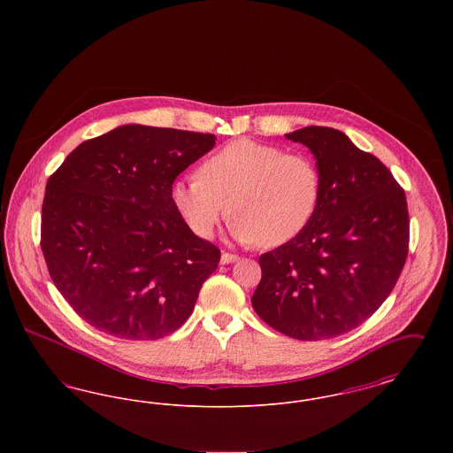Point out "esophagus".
<instances>
[{"label": "esophagus", "instance_id": "obj_1", "mask_svg": "<svg viewBox=\"0 0 453 453\" xmlns=\"http://www.w3.org/2000/svg\"><path fill=\"white\" fill-rule=\"evenodd\" d=\"M239 257L237 255H231V253H222L220 255V265H231V263H234L237 261Z\"/></svg>", "mask_w": 453, "mask_h": 453}]
</instances>
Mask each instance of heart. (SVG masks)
<instances>
[{
  "instance_id": "obj_1",
  "label": "heart",
  "mask_w": 453,
  "mask_h": 453,
  "mask_svg": "<svg viewBox=\"0 0 453 453\" xmlns=\"http://www.w3.org/2000/svg\"><path fill=\"white\" fill-rule=\"evenodd\" d=\"M319 195L321 174L309 156L248 137L211 154L200 174L172 187L173 203L196 236H212L231 212V234L261 248L297 236L314 216Z\"/></svg>"
}]
</instances>
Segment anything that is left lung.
<instances>
[{"instance_id":"obj_1","label":"left lung","mask_w":453,"mask_h":453,"mask_svg":"<svg viewBox=\"0 0 453 453\" xmlns=\"http://www.w3.org/2000/svg\"><path fill=\"white\" fill-rule=\"evenodd\" d=\"M285 137L312 152L319 203L297 236L259 257L251 303L273 329L319 342L355 329L388 299L408 257V202L392 173L342 130L311 126Z\"/></svg>"}]
</instances>
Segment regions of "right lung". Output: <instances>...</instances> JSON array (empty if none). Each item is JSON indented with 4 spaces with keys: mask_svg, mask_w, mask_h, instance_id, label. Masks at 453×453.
Wrapping results in <instances>:
<instances>
[{
    "mask_svg": "<svg viewBox=\"0 0 453 453\" xmlns=\"http://www.w3.org/2000/svg\"><path fill=\"white\" fill-rule=\"evenodd\" d=\"M216 135L129 124L81 142L45 187L41 246L50 279L88 324L117 338L178 329L220 251L172 198Z\"/></svg>",
    "mask_w": 453,
    "mask_h": 453,
    "instance_id": "obj_1",
    "label": "right lung"
}]
</instances>
